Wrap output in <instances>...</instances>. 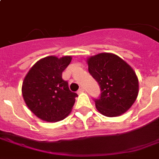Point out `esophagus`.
I'll return each mask as SVG.
<instances>
[{"label": "esophagus", "instance_id": "obj_1", "mask_svg": "<svg viewBox=\"0 0 159 159\" xmlns=\"http://www.w3.org/2000/svg\"><path fill=\"white\" fill-rule=\"evenodd\" d=\"M84 92V88H83V87H81V88H80V89L77 91V93H78V94H80V93H82V92Z\"/></svg>", "mask_w": 159, "mask_h": 159}]
</instances>
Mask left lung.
I'll use <instances>...</instances> for the list:
<instances>
[{
  "instance_id": "1",
  "label": "left lung",
  "mask_w": 159,
  "mask_h": 159,
  "mask_svg": "<svg viewBox=\"0 0 159 159\" xmlns=\"http://www.w3.org/2000/svg\"><path fill=\"white\" fill-rule=\"evenodd\" d=\"M89 73L98 82L102 94L95 101L97 110L107 117L125 113L139 94L135 72L122 58L110 53H102L87 58Z\"/></svg>"
}]
</instances>
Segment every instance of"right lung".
I'll use <instances>...</instances> for the list:
<instances>
[{
	"label": "right lung",
	"instance_id": "1",
	"mask_svg": "<svg viewBox=\"0 0 159 159\" xmlns=\"http://www.w3.org/2000/svg\"><path fill=\"white\" fill-rule=\"evenodd\" d=\"M71 61V56L41 58L33 65L24 79V101L42 120H62L72 111L77 94L70 91L67 82L62 78V72Z\"/></svg>",
	"mask_w": 159,
	"mask_h": 159
}]
</instances>
